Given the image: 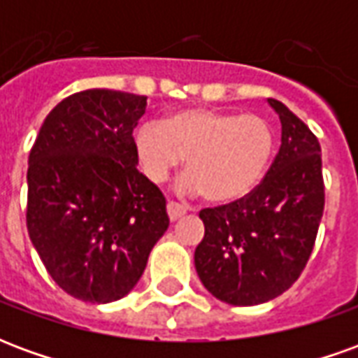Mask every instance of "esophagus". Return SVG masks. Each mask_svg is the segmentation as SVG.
Here are the masks:
<instances>
[{"instance_id": "34e87169", "label": "esophagus", "mask_w": 358, "mask_h": 358, "mask_svg": "<svg viewBox=\"0 0 358 358\" xmlns=\"http://www.w3.org/2000/svg\"><path fill=\"white\" fill-rule=\"evenodd\" d=\"M166 213H169V218H171V222H176L178 218H182L184 215H186V209H184V207H180L178 203L169 201V205H166Z\"/></svg>"}]
</instances>
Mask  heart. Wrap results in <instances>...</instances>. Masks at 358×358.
I'll use <instances>...</instances> for the list:
<instances>
[{
  "label": "heart",
  "instance_id": "1",
  "mask_svg": "<svg viewBox=\"0 0 358 358\" xmlns=\"http://www.w3.org/2000/svg\"><path fill=\"white\" fill-rule=\"evenodd\" d=\"M272 145V128L263 117L205 107L176 110L134 134V155L149 182H164L186 159L178 189L203 194L213 205L248 197L263 180Z\"/></svg>",
  "mask_w": 358,
  "mask_h": 358
}]
</instances>
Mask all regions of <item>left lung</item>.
Returning <instances> with one entry per match:
<instances>
[{
  "instance_id": "1",
  "label": "left lung",
  "mask_w": 358,
  "mask_h": 358,
  "mask_svg": "<svg viewBox=\"0 0 358 358\" xmlns=\"http://www.w3.org/2000/svg\"><path fill=\"white\" fill-rule=\"evenodd\" d=\"M282 143L259 186L241 201L205 209L195 248L197 276L217 299L251 307L282 295L305 268L324 210L320 143L284 103Z\"/></svg>"
}]
</instances>
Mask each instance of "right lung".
I'll list each match as a JSON object with an SVG mask.
<instances>
[{
  "label": "right lung",
  "mask_w": 358,
  "mask_h": 358,
  "mask_svg": "<svg viewBox=\"0 0 358 358\" xmlns=\"http://www.w3.org/2000/svg\"><path fill=\"white\" fill-rule=\"evenodd\" d=\"M145 95L84 90L43 120L28 157V236L76 299H122L169 228L163 194L140 171L134 128Z\"/></svg>",
  "instance_id": "1"
}]
</instances>
